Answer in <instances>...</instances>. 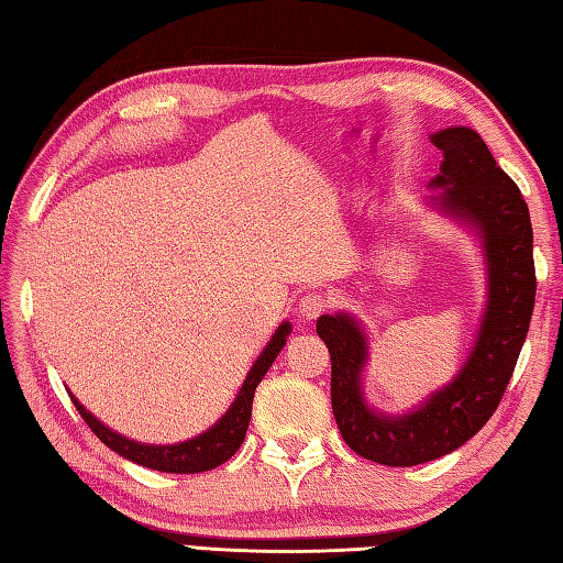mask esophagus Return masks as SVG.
Listing matches in <instances>:
<instances>
[{"label": "esophagus", "instance_id": "1", "mask_svg": "<svg viewBox=\"0 0 563 563\" xmlns=\"http://www.w3.org/2000/svg\"><path fill=\"white\" fill-rule=\"evenodd\" d=\"M330 308V298L323 291H308L301 303H298V313H301L306 320H316L320 313Z\"/></svg>", "mask_w": 563, "mask_h": 563}]
</instances>
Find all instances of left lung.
I'll list each match as a JSON object with an SVG mask.
<instances>
[{
  "label": "left lung",
  "instance_id": "obj_1",
  "mask_svg": "<svg viewBox=\"0 0 563 563\" xmlns=\"http://www.w3.org/2000/svg\"><path fill=\"white\" fill-rule=\"evenodd\" d=\"M440 147L444 211L474 223L488 262V306L478 340L454 382L404 418L364 404L360 374L366 360L362 330L350 316H320L318 335L330 352V400L352 452L386 466H416L454 452L486 426L506 394L534 311L530 211L518 185L498 167L476 131L456 125L432 135Z\"/></svg>",
  "mask_w": 563,
  "mask_h": 563
}]
</instances>
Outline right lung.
Instances as JSON below:
<instances>
[{"instance_id": "add662e5", "label": "right lung", "mask_w": 563, "mask_h": 563, "mask_svg": "<svg viewBox=\"0 0 563 563\" xmlns=\"http://www.w3.org/2000/svg\"><path fill=\"white\" fill-rule=\"evenodd\" d=\"M289 332H291L289 323L279 325V330L274 332V338L269 340L265 352L260 354L255 366L250 369L245 384L235 398V404L228 408L225 416L218 420L209 432H203L189 442L155 446V444H137L133 440H125L121 434L109 430L107 426H101V422L91 416V412H87V408L79 404L75 396L70 398L75 408L79 410V416H82V420L89 426V430L95 432L97 438L109 446V450L121 454L123 459H131L135 464L155 468V472H165V474L209 472V468H216L223 462H228V459L240 450V444H243L247 426H250V416H252V398H255V388L262 378H265L267 369L272 366V362L277 360L282 347L286 345V335H289Z\"/></svg>"}]
</instances>
